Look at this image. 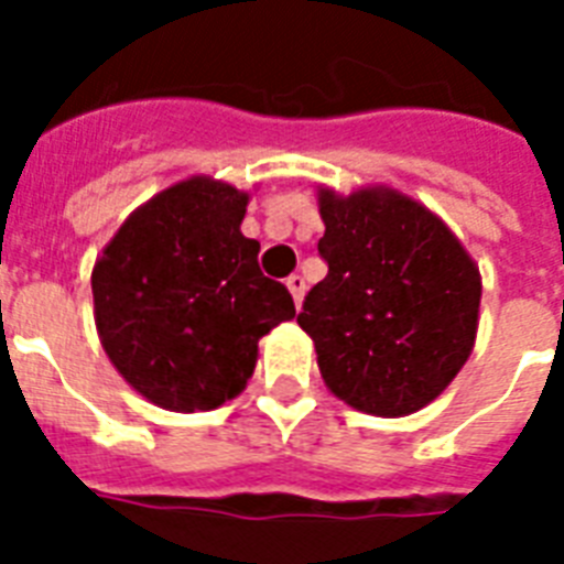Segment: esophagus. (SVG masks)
Here are the masks:
<instances>
[{
    "label": "esophagus",
    "instance_id": "1",
    "mask_svg": "<svg viewBox=\"0 0 564 564\" xmlns=\"http://www.w3.org/2000/svg\"><path fill=\"white\" fill-rule=\"evenodd\" d=\"M286 286H290L295 307H301V301H304V292H307V281H304L301 274H290V278H286Z\"/></svg>",
    "mask_w": 564,
    "mask_h": 564
}]
</instances>
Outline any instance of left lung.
I'll return each instance as SVG.
<instances>
[{"label":"left lung","mask_w":564,"mask_h":564,"mask_svg":"<svg viewBox=\"0 0 564 564\" xmlns=\"http://www.w3.org/2000/svg\"><path fill=\"white\" fill-rule=\"evenodd\" d=\"M327 278L299 313L327 389L401 419L445 392L468 360L480 269L445 221L398 189H318Z\"/></svg>","instance_id":"1"}]
</instances>
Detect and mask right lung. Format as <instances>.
Listing matches in <instances>:
<instances>
[{"label": "right lung", "mask_w": 564, "mask_h": 564, "mask_svg": "<svg viewBox=\"0 0 564 564\" xmlns=\"http://www.w3.org/2000/svg\"><path fill=\"white\" fill-rule=\"evenodd\" d=\"M248 193L181 181L137 207L93 265L99 339L117 371L163 410H216L254 375L257 343L295 316L290 290L242 237Z\"/></svg>", "instance_id": "1"}]
</instances>
